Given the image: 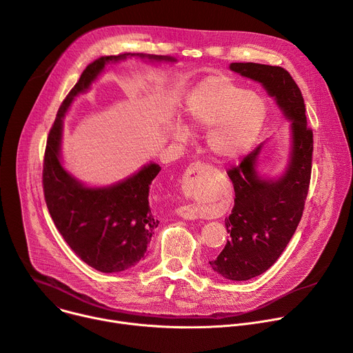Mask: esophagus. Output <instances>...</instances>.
Segmentation results:
<instances>
[{"mask_svg":"<svg viewBox=\"0 0 353 353\" xmlns=\"http://www.w3.org/2000/svg\"><path fill=\"white\" fill-rule=\"evenodd\" d=\"M208 173L210 169L205 163L201 162H194L191 163L184 174L183 179V190L187 195H195V196H201L205 194L207 190V181H208ZM179 214L183 218L187 219H195L199 216V210L196 205L191 204V205H184L179 210Z\"/></svg>","mask_w":353,"mask_h":353,"instance_id":"esophagus-1","label":"esophagus"}]
</instances>
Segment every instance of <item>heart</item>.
<instances>
[{
    "mask_svg": "<svg viewBox=\"0 0 353 353\" xmlns=\"http://www.w3.org/2000/svg\"><path fill=\"white\" fill-rule=\"evenodd\" d=\"M184 114L192 128L211 127L207 146L215 158L234 159L256 142L265 120V105L229 77L212 75L188 94ZM174 137L184 139L187 130L177 125Z\"/></svg>",
    "mask_w": 353,
    "mask_h": 353,
    "instance_id": "obj_1",
    "label": "heart"
}]
</instances>
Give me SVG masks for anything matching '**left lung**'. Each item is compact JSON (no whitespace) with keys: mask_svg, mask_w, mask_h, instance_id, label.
Returning <instances> with one entry per match:
<instances>
[{"mask_svg":"<svg viewBox=\"0 0 353 353\" xmlns=\"http://www.w3.org/2000/svg\"><path fill=\"white\" fill-rule=\"evenodd\" d=\"M230 70L263 83L292 120L290 162L281 180L257 177L261 146L228 170L234 188V205L225 219L230 240L210 264L226 279L247 281L265 272L279 259L303 215L312 177L313 130L307 125L303 96L285 68L232 63Z\"/></svg>","mask_w":353,"mask_h":353,"instance_id":"left-lung-1","label":"left lung"}]
</instances>
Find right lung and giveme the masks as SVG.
<instances>
[{"label":"right lung","instance_id":"add662e5","mask_svg":"<svg viewBox=\"0 0 353 353\" xmlns=\"http://www.w3.org/2000/svg\"><path fill=\"white\" fill-rule=\"evenodd\" d=\"M131 53L103 56L90 63L61 103L50 128L43 159V192L47 210L74 253L100 272H121L145 259L146 245L159 221L149 207V187L161 172L150 163L132 177L108 188H85L60 163L63 117L72 99L86 90L109 61ZM174 61L170 57L143 56Z\"/></svg>","mask_w":353,"mask_h":353}]
</instances>
